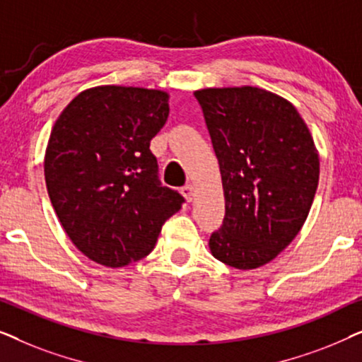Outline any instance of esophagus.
<instances>
[{
	"label": "esophagus",
	"instance_id": "34e87169",
	"mask_svg": "<svg viewBox=\"0 0 362 362\" xmlns=\"http://www.w3.org/2000/svg\"><path fill=\"white\" fill-rule=\"evenodd\" d=\"M181 194L185 196V199L187 202L192 201V197H194V187H192V185H186L181 187Z\"/></svg>",
	"mask_w": 362,
	"mask_h": 362
}]
</instances>
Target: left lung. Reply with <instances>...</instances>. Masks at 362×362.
I'll return each mask as SVG.
<instances>
[{"instance_id": "8db88e82", "label": "left lung", "mask_w": 362, "mask_h": 362, "mask_svg": "<svg viewBox=\"0 0 362 362\" xmlns=\"http://www.w3.org/2000/svg\"><path fill=\"white\" fill-rule=\"evenodd\" d=\"M194 97L226 197L211 252L234 269H257L274 260L308 217L320 177L315 141L296 108L264 88H202Z\"/></svg>"}]
</instances>
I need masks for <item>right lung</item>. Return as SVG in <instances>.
Wrapping results in <instances>:
<instances>
[{
	"instance_id": "add662e5",
	"label": "right lung",
	"mask_w": 362,
	"mask_h": 362,
	"mask_svg": "<svg viewBox=\"0 0 362 362\" xmlns=\"http://www.w3.org/2000/svg\"><path fill=\"white\" fill-rule=\"evenodd\" d=\"M168 93L102 86L64 108L49 136L44 176L72 244L97 264L146 257L185 197L161 185L151 138L170 115Z\"/></svg>"
}]
</instances>
